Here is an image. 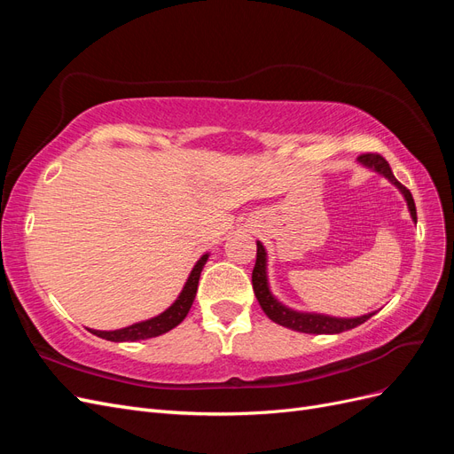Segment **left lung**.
Instances as JSON below:
<instances>
[{"label":"left lung","instance_id":"8db88e82","mask_svg":"<svg viewBox=\"0 0 454 454\" xmlns=\"http://www.w3.org/2000/svg\"><path fill=\"white\" fill-rule=\"evenodd\" d=\"M360 160L367 167L375 168L377 172L384 174L388 177V180L402 191L407 206L411 210V217L417 222V208H415V200L413 195H411V191L402 185L400 182L395 180L392 170H390V164L388 160L384 159L380 153H364L360 155ZM265 263H267V255H265V248L257 242V257H255V267L252 270V284H254V294L259 301L261 309L269 316L272 322H277L284 327H290L294 332H301V333H316V335H329V333H342V332H348L352 327H358L360 324L367 322L371 314L360 316V318H329V316H322V314H305V312H295L286 309L284 305H280L277 299L272 297V294L269 292V286H267V272H265Z\"/></svg>","mask_w":454,"mask_h":454}]
</instances>
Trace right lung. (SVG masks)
<instances>
[{"mask_svg":"<svg viewBox=\"0 0 454 454\" xmlns=\"http://www.w3.org/2000/svg\"><path fill=\"white\" fill-rule=\"evenodd\" d=\"M206 259H208V255H202L197 261V265H195L193 270H191L189 280L184 286L180 297L176 299V303L168 310H164L162 314L155 316V318L140 322V324H134V325H129V327H122V329H115V332H98V329H90V332L96 337H102V339H107V340H115V342L151 339V337H157V335H162V333L170 332L172 327H176L177 324H180L185 318L191 305H193L195 295H197L199 278H200V270H202V267L206 263Z\"/></svg>","mask_w":454,"mask_h":454,"instance_id":"obj_1","label":"right lung"}]
</instances>
